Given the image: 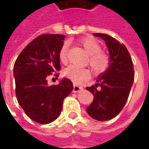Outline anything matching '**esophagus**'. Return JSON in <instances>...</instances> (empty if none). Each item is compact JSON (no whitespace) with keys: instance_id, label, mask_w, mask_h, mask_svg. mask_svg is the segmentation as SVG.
Wrapping results in <instances>:
<instances>
[{"instance_id":"34e87169","label":"esophagus","mask_w":149,"mask_h":149,"mask_svg":"<svg viewBox=\"0 0 149 149\" xmlns=\"http://www.w3.org/2000/svg\"><path fill=\"white\" fill-rule=\"evenodd\" d=\"M81 89H83V87L78 86V85H76V84L73 85V93H78V92L81 91Z\"/></svg>"}]
</instances>
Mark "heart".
Here are the masks:
<instances>
[{
  "instance_id": "1",
  "label": "heart",
  "mask_w": 149,
  "mask_h": 149,
  "mask_svg": "<svg viewBox=\"0 0 149 149\" xmlns=\"http://www.w3.org/2000/svg\"><path fill=\"white\" fill-rule=\"evenodd\" d=\"M78 44L88 54V62L96 73H103L109 68L110 58L109 54L101 49V46L97 40L92 37H84ZM68 49L67 43L63 44L59 50V60L63 64L68 62ZM64 76L71 80L75 84H81L90 77L89 69L85 68H78L74 65H70L64 70Z\"/></svg>"
}]
</instances>
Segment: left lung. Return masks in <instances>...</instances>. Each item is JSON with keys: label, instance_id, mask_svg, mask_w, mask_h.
Wrapping results in <instances>:
<instances>
[{"label": "left lung", "instance_id": "obj_1", "mask_svg": "<svg viewBox=\"0 0 149 149\" xmlns=\"http://www.w3.org/2000/svg\"><path fill=\"white\" fill-rule=\"evenodd\" d=\"M93 35L105 41L109 52L110 65L98 77L97 84L86 88L94 96L87 112L92 118L104 121L114 118L125 105L134 81V68L125 45L107 34Z\"/></svg>", "mask_w": 149, "mask_h": 149}]
</instances>
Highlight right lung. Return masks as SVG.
<instances>
[{
  "label": "right lung",
  "instance_id": "right-lung-1",
  "mask_svg": "<svg viewBox=\"0 0 149 149\" xmlns=\"http://www.w3.org/2000/svg\"><path fill=\"white\" fill-rule=\"evenodd\" d=\"M65 38L60 34L40 35L22 50L13 67L18 103L29 118L42 125L58 117L63 100L73 89L67 78L51 86L47 81L61 68L59 50Z\"/></svg>",
  "mask_w": 149,
  "mask_h": 149
}]
</instances>
